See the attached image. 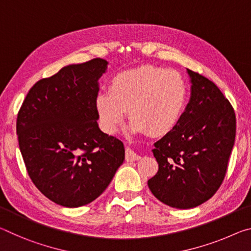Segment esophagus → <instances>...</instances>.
<instances>
[{"mask_svg":"<svg viewBox=\"0 0 251 251\" xmlns=\"http://www.w3.org/2000/svg\"><path fill=\"white\" fill-rule=\"evenodd\" d=\"M140 159V155L138 153H135L134 151L130 150V149H126V161H137V160Z\"/></svg>","mask_w":251,"mask_h":251,"instance_id":"esophagus-1","label":"esophagus"}]
</instances>
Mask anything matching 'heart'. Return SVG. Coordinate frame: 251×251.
I'll list each match as a JSON object with an SVG mask.
<instances>
[{
	"instance_id": "1",
	"label": "heart",
	"mask_w": 251,
	"mask_h": 251,
	"mask_svg": "<svg viewBox=\"0 0 251 251\" xmlns=\"http://www.w3.org/2000/svg\"><path fill=\"white\" fill-rule=\"evenodd\" d=\"M186 85L178 73L152 65L128 70L111 80L109 92H100L96 110L105 133L116 132L128 110L133 131L159 135L169 132L182 116Z\"/></svg>"
}]
</instances>
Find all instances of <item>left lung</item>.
<instances>
[{"mask_svg": "<svg viewBox=\"0 0 251 251\" xmlns=\"http://www.w3.org/2000/svg\"><path fill=\"white\" fill-rule=\"evenodd\" d=\"M191 96L179 122L152 150L159 164L148 180L153 196L172 208L206 202L223 183L236 138V116L219 88L187 69Z\"/></svg>", "mask_w": 251, "mask_h": 251, "instance_id": "left-lung-1", "label": "left lung"}]
</instances>
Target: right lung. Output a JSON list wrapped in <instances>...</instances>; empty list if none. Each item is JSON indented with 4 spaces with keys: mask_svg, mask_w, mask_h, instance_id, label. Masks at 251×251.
<instances>
[{
    "mask_svg": "<svg viewBox=\"0 0 251 251\" xmlns=\"http://www.w3.org/2000/svg\"><path fill=\"white\" fill-rule=\"evenodd\" d=\"M108 62L70 64L36 82L18 113L19 147L32 182L60 206L96 200L125 160V146L99 128L96 99Z\"/></svg>",
    "mask_w": 251,
    "mask_h": 251,
    "instance_id": "right-lung-1",
    "label": "right lung"
}]
</instances>
